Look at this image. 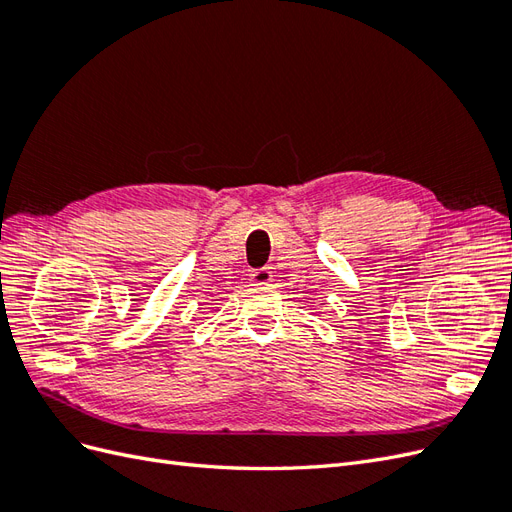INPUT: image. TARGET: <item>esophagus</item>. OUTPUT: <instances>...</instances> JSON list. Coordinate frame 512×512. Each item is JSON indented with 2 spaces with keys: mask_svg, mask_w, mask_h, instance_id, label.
Returning <instances> with one entry per match:
<instances>
[{
  "mask_svg": "<svg viewBox=\"0 0 512 512\" xmlns=\"http://www.w3.org/2000/svg\"><path fill=\"white\" fill-rule=\"evenodd\" d=\"M273 280V273L269 269H256L252 271L250 275V282L256 284V286H262V284H269Z\"/></svg>",
  "mask_w": 512,
  "mask_h": 512,
  "instance_id": "1",
  "label": "esophagus"
}]
</instances>
